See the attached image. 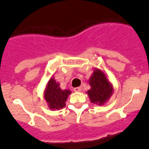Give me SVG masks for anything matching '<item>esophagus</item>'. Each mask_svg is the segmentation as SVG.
<instances>
[{
	"label": "esophagus",
	"instance_id": "34e87169",
	"mask_svg": "<svg viewBox=\"0 0 149 149\" xmlns=\"http://www.w3.org/2000/svg\"><path fill=\"white\" fill-rule=\"evenodd\" d=\"M74 92H80V91H81V86H79V87H75V88H74Z\"/></svg>",
	"mask_w": 149,
	"mask_h": 149
}]
</instances>
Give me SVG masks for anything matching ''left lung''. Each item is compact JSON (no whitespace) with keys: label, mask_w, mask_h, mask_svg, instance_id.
I'll return each instance as SVG.
<instances>
[{"label":"left lung","mask_w":149,"mask_h":149,"mask_svg":"<svg viewBox=\"0 0 149 149\" xmlns=\"http://www.w3.org/2000/svg\"><path fill=\"white\" fill-rule=\"evenodd\" d=\"M91 89L86 92L92 103L103 105L113 93L112 84L104 72L96 68L89 80Z\"/></svg>","instance_id":"8db88e82"}]
</instances>
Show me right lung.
<instances>
[{
	"instance_id": "add662e5",
	"label": "right lung",
	"mask_w": 149,
	"mask_h": 149,
	"mask_svg": "<svg viewBox=\"0 0 149 149\" xmlns=\"http://www.w3.org/2000/svg\"><path fill=\"white\" fill-rule=\"evenodd\" d=\"M70 94V90L60 89L59 83H56L54 78L51 77L46 86L44 97L49 108L54 110H60L65 106V101Z\"/></svg>"
}]
</instances>
